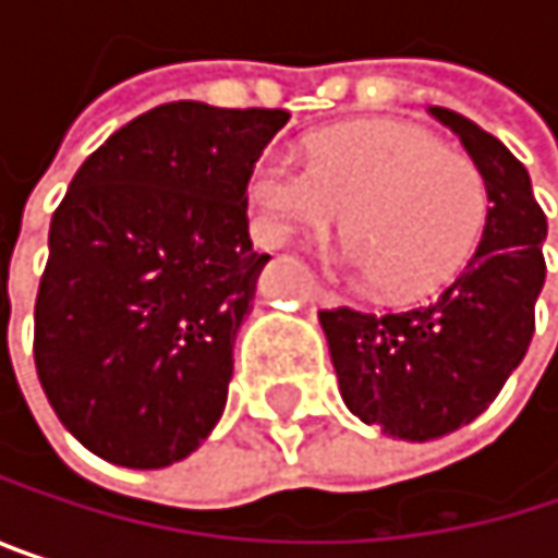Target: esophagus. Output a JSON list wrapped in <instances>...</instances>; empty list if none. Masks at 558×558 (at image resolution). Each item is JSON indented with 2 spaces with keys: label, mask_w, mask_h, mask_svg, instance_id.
<instances>
[{
  "label": "esophagus",
  "mask_w": 558,
  "mask_h": 558,
  "mask_svg": "<svg viewBox=\"0 0 558 558\" xmlns=\"http://www.w3.org/2000/svg\"><path fill=\"white\" fill-rule=\"evenodd\" d=\"M310 296H313L316 303H326V306H332V303H339V300H342L336 290H329V287H326V283H319V280H313V287H310Z\"/></svg>",
  "instance_id": "34e87169"
}]
</instances>
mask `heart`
<instances>
[{
  "label": "heart",
  "instance_id": "b5f03b06",
  "mask_svg": "<svg viewBox=\"0 0 558 558\" xmlns=\"http://www.w3.org/2000/svg\"><path fill=\"white\" fill-rule=\"evenodd\" d=\"M252 229L280 245L345 216V262L388 296H426L459 275L488 219L478 165L423 129L362 122L313 142L310 165L268 148L245 183Z\"/></svg>",
  "mask_w": 558,
  "mask_h": 558
}]
</instances>
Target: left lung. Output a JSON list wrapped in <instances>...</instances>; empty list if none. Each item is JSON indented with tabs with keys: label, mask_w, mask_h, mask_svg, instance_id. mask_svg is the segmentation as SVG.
I'll return each mask as SVG.
<instances>
[{
	"label": "left lung",
	"mask_w": 558,
	"mask_h": 558,
	"mask_svg": "<svg viewBox=\"0 0 558 558\" xmlns=\"http://www.w3.org/2000/svg\"><path fill=\"white\" fill-rule=\"evenodd\" d=\"M429 112L459 135L488 183L475 258L436 300L410 310H319L345 407L413 442L439 439L488 410L530 349L546 280V213L526 168L459 112Z\"/></svg>",
	"instance_id": "left-lung-1"
}]
</instances>
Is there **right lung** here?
<instances>
[{
	"label": "right lung",
	"mask_w": 558,
	"mask_h": 558,
	"mask_svg": "<svg viewBox=\"0 0 558 558\" xmlns=\"http://www.w3.org/2000/svg\"><path fill=\"white\" fill-rule=\"evenodd\" d=\"M287 109L158 106L73 173L35 300V368L99 459L165 469L219 423L235 332L271 255L245 183Z\"/></svg>",
	"instance_id": "add662e5"
}]
</instances>
